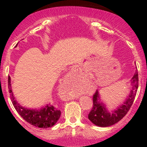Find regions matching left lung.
Wrapping results in <instances>:
<instances>
[{
    "instance_id": "left-lung-1",
    "label": "left lung",
    "mask_w": 147,
    "mask_h": 147,
    "mask_svg": "<svg viewBox=\"0 0 147 147\" xmlns=\"http://www.w3.org/2000/svg\"><path fill=\"white\" fill-rule=\"evenodd\" d=\"M138 72L136 71L131 80L132 88L128 97L122 105L112 112H109L105 105L102 102H100V94L98 90H97L93 95V107L89 113V119L96 126L102 127H109L119 121L127 115L134 102L138 89Z\"/></svg>"
}]
</instances>
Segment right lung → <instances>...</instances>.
Here are the masks:
<instances>
[{"mask_svg": "<svg viewBox=\"0 0 147 147\" xmlns=\"http://www.w3.org/2000/svg\"><path fill=\"white\" fill-rule=\"evenodd\" d=\"M8 89L10 93V100L18 113L26 121L39 128H49L54 126L58 121L61 112L55 106L47 105L40 109H28L18 103L13 96L10 84V77L8 76Z\"/></svg>", "mask_w": 147, "mask_h": 147, "instance_id": "1", "label": "right lung"}]
</instances>
